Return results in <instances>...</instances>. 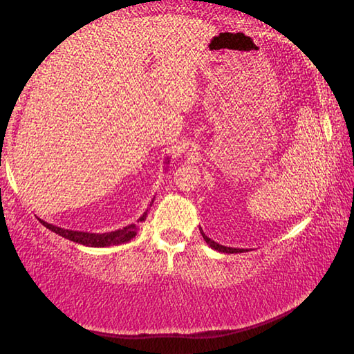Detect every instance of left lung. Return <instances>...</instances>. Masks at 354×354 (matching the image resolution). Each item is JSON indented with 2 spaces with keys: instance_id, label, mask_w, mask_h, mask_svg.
I'll list each match as a JSON object with an SVG mask.
<instances>
[{
  "instance_id": "8db88e82",
  "label": "left lung",
  "mask_w": 354,
  "mask_h": 354,
  "mask_svg": "<svg viewBox=\"0 0 354 354\" xmlns=\"http://www.w3.org/2000/svg\"><path fill=\"white\" fill-rule=\"evenodd\" d=\"M200 232H201L203 239H205L209 247H211L212 250L220 251V253H227V254H230V253H245V251H248V250H245V248H231V247H225V245H220V243H217V242L211 241V239H209V237L205 234V232H203V230H200Z\"/></svg>"
}]
</instances>
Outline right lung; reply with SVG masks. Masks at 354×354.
Returning a JSON list of instances; mask_svg holds the SVG:
<instances>
[{
  "label": "right lung",
  "instance_id": "add662e5",
  "mask_svg": "<svg viewBox=\"0 0 354 354\" xmlns=\"http://www.w3.org/2000/svg\"><path fill=\"white\" fill-rule=\"evenodd\" d=\"M165 164H169V159L165 160ZM151 205H153V201H151ZM145 218H147V212H143L142 217L137 221H143ZM40 223L45 227H48L50 231L56 232V234H59V236H62L64 239H68V241H71V242L86 245V247H111V245H120V243L129 242L131 239L136 237L137 231H139V226H137L136 223L124 226V227H122V230H117V231L103 232V234H97V232L64 230V227L46 223V221H44V220H40Z\"/></svg>",
  "mask_w": 354,
  "mask_h": 354
}]
</instances>
